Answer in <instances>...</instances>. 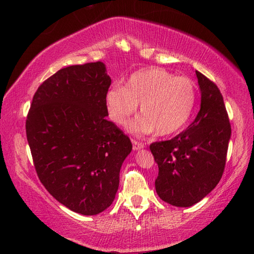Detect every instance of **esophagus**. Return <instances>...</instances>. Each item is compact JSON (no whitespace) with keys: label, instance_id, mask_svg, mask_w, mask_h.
Returning a JSON list of instances; mask_svg holds the SVG:
<instances>
[{"label":"esophagus","instance_id":"esophagus-1","mask_svg":"<svg viewBox=\"0 0 254 254\" xmlns=\"http://www.w3.org/2000/svg\"><path fill=\"white\" fill-rule=\"evenodd\" d=\"M132 144H133V150H140L144 147V144L142 142L135 141V140H132Z\"/></svg>","mask_w":254,"mask_h":254}]
</instances>
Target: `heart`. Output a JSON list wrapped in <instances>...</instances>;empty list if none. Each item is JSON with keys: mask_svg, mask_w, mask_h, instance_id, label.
<instances>
[{"mask_svg": "<svg viewBox=\"0 0 254 254\" xmlns=\"http://www.w3.org/2000/svg\"><path fill=\"white\" fill-rule=\"evenodd\" d=\"M195 102V82L162 67L136 71L126 86L115 84L106 92L108 115L119 126L127 122L140 104L142 115L128 124L138 134L157 131L159 135H168L180 131L191 118Z\"/></svg>", "mask_w": 254, "mask_h": 254, "instance_id": "b5f03b06", "label": "heart"}]
</instances>
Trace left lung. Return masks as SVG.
I'll return each mask as SVG.
<instances>
[{
    "instance_id": "8db88e82",
    "label": "left lung",
    "mask_w": 254,
    "mask_h": 254,
    "mask_svg": "<svg viewBox=\"0 0 254 254\" xmlns=\"http://www.w3.org/2000/svg\"><path fill=\"white\" fill-rule=\"evenodd\" d=\"M201 91L195 120L174 138L150 144L158 176L156 192L175 207H191L210 193L223 176L231 123L218 87L195 71Z\"/></svg>"
}]
</instances>
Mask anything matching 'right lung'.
I'll use <instances>...</instances> for the list:
<instances>
[{"mask_svg":"<svg viewBox=\"0 0 254 254\" xmlns=\"http://www.w3.org/2000/svg\"><path fill=\"white\" fill-rule=\"evenodd\" d=\"M111 82L103 62L63 67L38 87L26 120L40 182L60 203L86 216L111 206L132 150L128 136L106 120Z\"/></svg>","mask_w":254,"mask_h":254,"instance_id":"1","label":"right lung"}]
</instances>
